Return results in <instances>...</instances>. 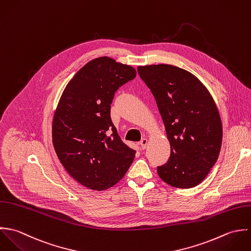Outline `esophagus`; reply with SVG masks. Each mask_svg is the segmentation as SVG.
I'll return each instance as SVG.
<instances>
[{"mask_svg": "<svg viewBox=\"0 0 251 251\" xmlns=\"http://www.w3.org/2000/svg\"><path fill=\"white\" fill-rule=\"evenodd\" d=\"M147 145H148V140H147V139H143V140L140 142V146L142 147L143 150H146V149H147Z\"/></svg>", "mask_w": 251, "mask_h": 251, "instance_id": "obj_1", "label": "esophagus"}]
</instances>
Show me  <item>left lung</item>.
<instances>
[{"instance_id": "obj_1", "label": "left lung", "mask_w": 251, "mask_h": 251, "mask_svg": "<svg viewBox=\"0 0 251 251\" xmlns=\"http://www.w3.org/2000/svg\"><path fill=\"white\" fill-rule=\"evenodd\" d=\"M138 73L155 98L171 146L158 176L173 187L197 186L221 149L222 123L215 101L198 77L178 67L139 66Z\"/></svg>"}]
</instances>
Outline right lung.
<instances>
[{
  "mask_svg": "<svg viewBox=\"0 0 251 251\" xmlns=\"http://www.w3.org/2000/svg\"><path fill=\"white\" fill-rule=\"evenodd\" d=\"M136 70L102 56L85 64L65 87L52 119V143L69 175L92 190L115 185L134 161L110 118L114 93Z\"/></svg>",
  "mask_w": 251,
  "mask_h": 251,
  "instance_id": "1",
  "label": "right lung"
}]
</instances>
